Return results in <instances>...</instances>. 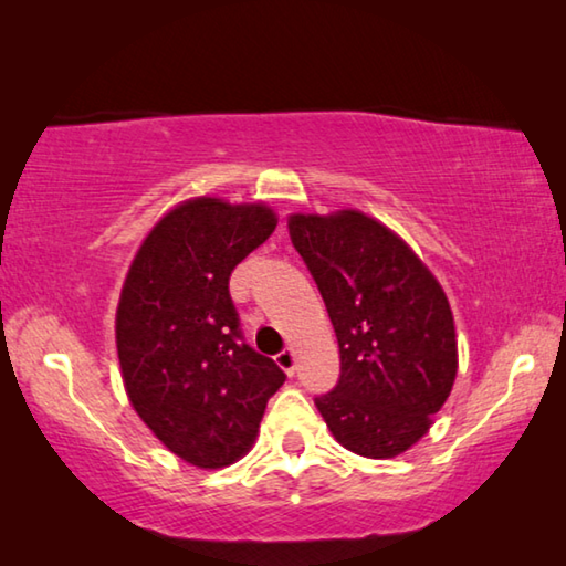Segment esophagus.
<instances>
[{
  "instance_id": "1",
  "label": "esophagus",
  "mask_w": 566,
  "mask_h": 566,
  "mask_svg": "<svg viewBox=\"0 0 566 566\" xmlns=\"http://www.w3.org/2000/svg\"><path fill=\"white\" fill-rule=\"evenodd\" d=\"M274 361H276V367H280L284 375H294V369H296V352L294 349H284V352H280L274 357Z\"/></svg>"
}]
</instances>
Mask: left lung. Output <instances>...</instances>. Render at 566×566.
Instances as JSON below:
<instances>
[{
	"label": "left lung",
	"mask_w": 566,
	"mask_h": 566,
	"mask_svg": "<svg viewBox=\"0 0 566 566\" xmlns=\"http://www.w3.org/2000/svg\"><path fill=\"white\" fill-rule=\"evenodd\" d=\"M286 224L339 342L342 377L317 399L319 415L354 454H405L434 424L459 369L442 284L395 229L359 209L294 212Z\"/></svg>",
	"instance_id": "1"
}]
</instances>
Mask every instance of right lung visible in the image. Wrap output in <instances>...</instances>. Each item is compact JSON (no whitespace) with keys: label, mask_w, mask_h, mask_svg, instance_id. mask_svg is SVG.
Here are the masks:
<instances>
[{"label":"right lung","mask_w":566,"mask_h":566,"mask_svg":"<svg viewBox=\"0 0 566 566\" xmlns=\"http://www.w3.org/2000/svg\"><path fill=\"white\" fill-rule=\"evenodd\" d=\"M264 202L191 197L134 254L114 334L124 391L171 454L222 469L252 449L284 371L242 342L229 274L274 232Z\"/></svg>","instance_id":"add662e5"}]
</instances>
